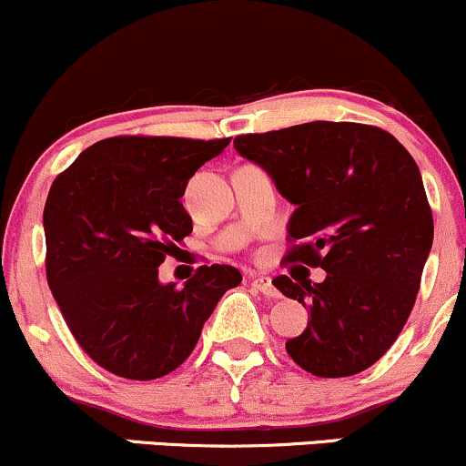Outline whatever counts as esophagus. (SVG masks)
<instances>
[{
  "instance_id": "1",
  "label": "esophagus",
  "mask_w": 466,
  "mask_h": 466,
  "mask_svg": "<svg viewBox=\"0 0 466 466\" xmlns=\"http://www.w3.org/2000/svg\"><path fill=\"white\" fill-rule=\"evenodd\" d=\"M251 287H254L256 291L263 293V296H267V298H280V291L271 285L269 276H254L251 278Z\"/></svg>"
}]
</instances>
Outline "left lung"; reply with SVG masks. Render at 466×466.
I'll list each match as a JSON object with an SVG mask.
<instances>
[{"mask_svg": "<svg viewBox=\"0 0 466 466\" xmlns=\"http://www.w3.org/2000/svg\"><path fill=\"white\" fill-rule=\"evenodd\" d=\"M296 206L287 260L322 267V282L274 278L311 309L287 352L315 377H350L381 360L408 322L434 218L414 157L397 137L355 122H307L234 140Z\"/></svg>", "mask_w": 466, "mask_h": 466, "instance_id": "1", "label": "left lung"}]
</instances>
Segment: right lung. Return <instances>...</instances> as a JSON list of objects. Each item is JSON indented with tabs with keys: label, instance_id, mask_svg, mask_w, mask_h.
Here are the masks:
<instances>
[{
	"label": "right lung",
	"instance_id": "obj_1",
	"mask_svg": "<svg viewBox=\"0 0 466 466\" xmlns=\"http://www.w3.org/2000/svg\"><path fill=\"white\" fill-rule=\"evenodd\" d=\"M229 140L106 137L52 184L47 285L80 349L105 370L151 381L188 360L206 319L243 276L203 265L177 289L157 267L192 232L188 179Z\"/></svg>",
	"mask_w": 466,
	"mask_h": 466
}]
</instances>
